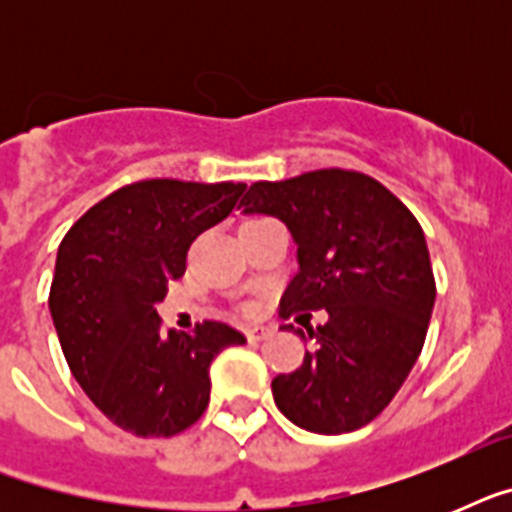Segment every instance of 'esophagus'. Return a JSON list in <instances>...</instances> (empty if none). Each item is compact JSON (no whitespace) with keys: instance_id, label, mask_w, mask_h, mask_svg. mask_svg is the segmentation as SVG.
Masks as SVG:
<instances>
[{"instance_id":"obj_1","label":"esophagus","mask_w":512,"mask_h":512,"mask_svg":"<svg viewBox=\"0 0 512 512\" xmlns=\"http://www.w3.org/2000/svg\"><path fill=\"white\" fill-rule=\"evenodd\" d=\"M273 335V332H271V329H263V327H260V329H247V340L249 342H260V340H268V337H271Z\"/></svg>"}]
</instances>
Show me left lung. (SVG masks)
<instances>
[{
	"mask_svg": "<svg viewBox=\"0 0 512 512\" xmlns=\"http://www.w3.org/2000/svg\"><path fill=\"white\" fill-rule=\"evenodd\" d=\"M247 215H273L297 244L300 271L281 316L329 313L297 335L303 366L273 377V401L297 428L337 436L364 428L393 401L428 335L436 279L417 217L364 172L316 170L249 185ZM289 329H295L289 324Z\"/></svg>",
	"mask_w": 512,
	"mask_h": 512,
	"instance_id": "obj_1",
	"label": "left lung"
}]
</instances>
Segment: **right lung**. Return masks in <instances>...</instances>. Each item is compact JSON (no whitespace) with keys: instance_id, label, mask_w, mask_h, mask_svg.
I'll return each mask as SVG.
<instances>
[{"instance_id":"obj_1","label":"right lung","mask_w":512,"mask_h":512,"mask_svg":"<svg viewBox=\"0 0 512 512\" xmlns=\"http://www.w3.org/2000/svg\"><path fill=\"white\" fill-rule=\"evenodd\" d=\"M244 188L140 180L87 209L60 241L50 287L60 348L92 404L127 433L191 428L209 404V364L247 342L220 321L164 332L156 313L193 239L231 215Z\"/></svg>"}]
</instances>
